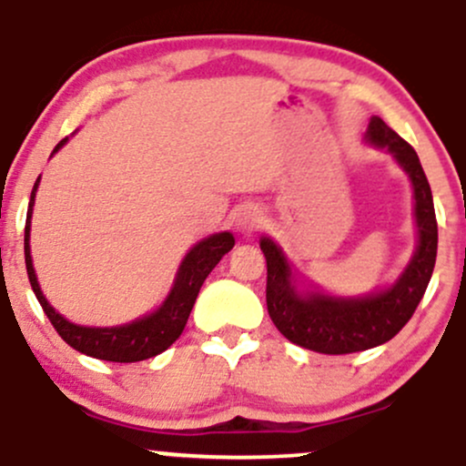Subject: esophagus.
Segmentation results:
<instances>
[{
  "label": "esophagus",
  "mask_w": 466,
  "mask_h": 466,
  "mask_svg": "<svg viewBox=\"0 0 466 466\" xmlns=\"http://www.w3.org/2000/svg\"><path fill=\"white\" fill-rule=\"evenodd\" d=\"M260 223H263V217H260V212L256 210V208H251V206L243 208V210H240L238 217H237V226H238L240 232H245V234L258 229Z\"/></svg>",
  "instance_id": "esophagus-1"
}]
</instances>
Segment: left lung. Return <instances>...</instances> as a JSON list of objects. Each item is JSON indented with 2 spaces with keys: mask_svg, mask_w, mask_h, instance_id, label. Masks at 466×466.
Listing matches in <instances>:
<instances>
[{
  "mask_svg": "<svg viewBox=\"0 0 466 466\" xmlns=\"http://www.w3.org/2000/svg\"><path fill=\"white\" fill-rule=\"evenodd\" d=\"M366 140L392 153L410 175L414 188L419 245L410 265L392 287L363 298H333L319 291L300 293L282 249L271 238H260V249L267 260V311L271 322L289 341L324 355H349L392 339L414 315L436 265L438 223L434 199L419 155L377 116L368 125Z\"/></svg>",
  "mask_w": 466,
  "mask_h": 466,
  "instance_id": "8db88e82",
  "label": "left lung"
}]
</instances>
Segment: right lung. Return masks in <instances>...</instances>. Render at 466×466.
<instances>
[{
    "label": "right lung",
    "mask_w": 466,
    "mask_h": 466,
    "mask_svg": "<svg viewBox=\"0 0 466 466\" xmlns=\"http://www.w3.org/2000/svg\"><path fill=\"white\" fill-rule=\"evenodd\" d=\"M61 140L56 144L55 153L63 144ZM41 179V177H39ZM36 179L35 188H32L30 203H28V217H25V237H24V251H25V269H28V280L35 291L36 300H39L41 309H44L47 319L56 329V333L67 341L74 350L83 352L87 357H96V360L116 361V363H133L142 360H151V357L159 355L173 344L181 335L188 315L195 307L199 289L206 280L208 274L215 269L218 260L234 248V237L229 232L212 234L210 238H203L197 243L186 258L181 260V267L175 278V285L170 289L168 298H166L162 307L151 315L136 319L131 324L111 326V329H94V326H78L72 324L69 319L63 318L61 313L52 309V304L46 300L41 293L39 282H36L35 267H32L30 256V218H32V206H35V192L39 186Z\"/></svg>",
    "instance_id": "add662e5"
}]
</instances>
